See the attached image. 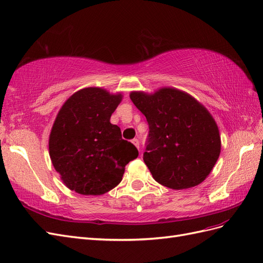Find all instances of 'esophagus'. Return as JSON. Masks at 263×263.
Listing matches in <instances>:
<instances>
[{
    "instance_id": "esophagus-1",
    "label": "esophagus",
    "mask_w": 263,
    "mask_h": 263,
    "mask_svg": "<svg viewBox=\"0 0 263 263\" xmlns=\"http://www.w3.org/2000/svg\"><path fill=\"white\" fill-rule=\"evenodd\" d=\"M132 143L136 145L138 148H140V141H139V139H133L132 140Z\"/></svg>"
}]
</instances>
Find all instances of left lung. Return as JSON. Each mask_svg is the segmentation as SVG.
<instances>
[{"instance_id":"left-lung-1","label":"left lung","mask_w":263,"mask_h":263,"mask_svg":"<svg viewBox=\"0 0 263 263\" xmlns=\"http://www.w3.org/2000/svg\"><path fill=\"white\" fill-rule=\"evenodd\" d=\"M130 98L148 123L143 160L155 181L172 190L205 181L221 147L218 126L208 110L175 88L153 95L133 91Z\"/></svg>"}]
</instances>
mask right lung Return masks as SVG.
I'll list each match as a JSON object with an SVG mask.
<instances>
[{
  "label": "right lung",
  "instance_id": "right-lung-1",
  "mask_svg": "<svg viewBox=\"0 0 263 263\" xmlns=\"http://www.w3.org/2000/svg\"><path fill=\"white\" fill-rule=\"evenodd\" d=\"M122 95L89 87L69 97L59 110L49 136V156L69 190L102 195L122 181L125 165L139 152L110 122Z\"/></svg>",
  "mask_w": 263,
  "mask_h": 263
}]
</instances>
